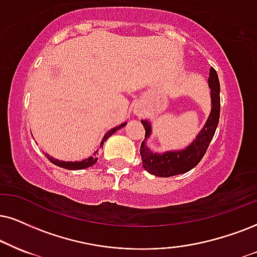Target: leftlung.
<instances>
[{
  "mask_svg": "<svg viewBox=\"0 0 257 257\" xmlns=\"http://www.w3.org/2000/svg\"><path fill=\"white\" fill-rule=\"evenodd\" d=\"M208 87L211 89V113L194 141L183 150H170L166 153H155L147 145V139L153 128L149 120H142L145 128V139L141 145V156L143 168L148 173L158 177H169L185 174L193 169L201 161L213 138L219 122L220 114V85L217 71L210 69Z\"/></svg>",
  "mask_w": 257,
  "mask_h": 257,
  "instance_id": "left-lung-1",
  "label": "left lung"
}]
</instances>
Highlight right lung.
<instances>
[{
	"mask_svg": "<svg viewBox=\"0 0 257 257\" xmlns=\"http://www.w3.org/2000/svg\"><path fill=\"white\" fill-rule=\"evenodd\" d=\"M126 123H127V122H123V123H121V125H119L118 127H114V128H112V130H109V131L107 132V134L103 136L102 141H101V143H100V148H103V143H104V142H106L107 139H108V138L110 137V136H112V135L114 134V132H116V131H118V130L123 127V126H125ZM97 151H99V150L95 151L93 156L85 158V160H82V161H76V162H65V161L56 160L55 157L50 156L49 154H45V156H46L47 160L50 161V162H52L53 164H56V166H58V167H61V168H64V169H69V170H81V169H85V168H89V167H91V166H94V164L96 163V161H97V157H96Z\"/></svg>",
	"mask_w": 257,
	"mask_h": 257,
	"instance_id": "right-lung-1",
	"label": "right lung"
}]
</instances>
